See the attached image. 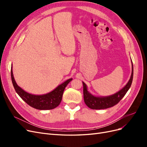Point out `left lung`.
I'll return each instance as SVG.
<instances>
[{"instance_id": "obj_1", "label": "left lung", "mask_w": 147, "mask_h": 147, "mask_svg": "<svg viewBox=\"0 0 147 147\" xmlns=\"http://www.w3.org/2000/svg\"><path fill=\"white\" fill-rule=\"evenodd\" d=\"M133 79V65L131 78L126 85L122 90L113 95L107 97H96L91 94L87 90L86 84L83 82V97L84 103L89 108L94 110L105 109L112 107L117 104L125 96L126 92L130 88Z\"/></svg>"}]
</instances>
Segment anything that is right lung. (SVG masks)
I'll return each mask as SVG.
<instances>
[{
	"label": "right lung",
	"mask_w": 147,
	"mask_h": 147,
	"mask_svg": "<svg viewBox=\"0 0 147 147\" xmlns=\"http://www.w3.org/2000/svg\"><path fill=\"white\" fill-rule=\"evenodd\" d=\"M11 77L13 85L17 94L29 105L38 110H51L57 107L61 103L65 87L72 80V78L67 80L48 94L34 95L24 91L23 89L18 86L13 77L12 67L11 68Z\"/></svg>",
	"instance_id": "add662e5"
}]
</instances>
